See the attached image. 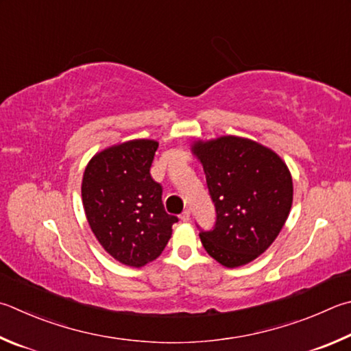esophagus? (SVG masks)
I'll return each mask as SVG.
<instances>
[{
	"label": "esophagus",
	"mask_w": 351,
	"mask_h": 351,
	"mask_svg": "<svg viewBox=\"0 0 351 351\" xmlns=\"http://www.w3.org/2000/svg\"><path fill=\"white\" fill-rule=\"evenodd\" d=\"M181 221H184V222H187L189 219H190V210H184V212L181 213Z\"/></svg>",
	"instance_id": "esophagus-1"
}]
</instances>
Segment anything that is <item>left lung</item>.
<instances>
[{
	"label": "left lung",
	"instance_id": "8db88e82",
	"mask_svg": "<svg viewBox=\"0 0 351 351\" xmlns=\"http://www.w3.org/2000/svg\"><path fill=\"white\" fill-rule=\"evenodd\" d=\"M216 208V224L199 238L206 252L227 269L245 265L282 230L293 202V181L282 158L241 136L195 141Z\"/></svg>",
	"mask_w": 351,
	"mask_h": 351
}]
</instances>
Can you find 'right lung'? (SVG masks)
Wrapping results in <instances>:
<instances>
[{"label": "right lung", "instance_id": "obj_1", "mask_svg": "<svg viewBox=\"0 0 351 351\" xmlns=\"http://www.w3.org/2000/svg\"><path fill=\"white\" fill-rule=\"evenodd\" d=\"M158 141L132 139L98 152L84 170L82 206L92 232L118 263L144 267L167 245L176 216L150 176Z\"/></svg>", "mask_w": 351, "mask_h": 351}]
</instances>
